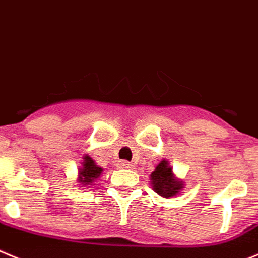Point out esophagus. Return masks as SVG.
<instances>
[{
  "instance_id": "obj_1",
  "label": "esophagus",
  "mask_w": 258,
  "mask_h": 258,
  "mask_svg": "<svg viewBox=\"0 0 258 258\" xmlns=\"http://www.w3.org/2000/svg\"><path fill=\"white\" fill-rule=\"evenodd\" d=\"M119 167L123 168V169H134L135 165L132 164V163H130V162H124V160H122V162L119 163Z\"/></svg>"
}]
</instances>
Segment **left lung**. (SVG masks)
Returning <instances> with one entry per match:
<instances>
[{
  "label": "left lung",
  "mask_w": 258,
  "mask_h": 258,
  "mask_svg": "<svg viewBox=\"0 0 258 258\" xmlns=\"http://www.w3.org/2000/svg\"><path fill=\"white\" fill-rule=\"evenodd\" d=\"M150 183L154 192L165 199L177 197L184 189V182L175 177L173 173V167L167 159H163L156 165L154 172H151Z\"/></svg>",
  "instance_id": "8db88e82"
}]
</instances>
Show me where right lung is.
<instances>
[{
	"mask_svg": "<svg viewBox=\"0 0 258 258\" xmlns=\"http://www.w3.org/2000/svg\"><path fill=\"white\" fill-rule=\"evenodd\" d=\"M103 173V168L96 165V163L94 162L93 159L85 154L83 156V160H81V167H79L78 169V183L80 187H86L89 188L90 186H93L94 182H95L98 178H100Z\"/></svg>",
	"mask_w": 258,
	"mask_h": 258,
	"instance_id": "1",
	"label": "right lung"
}]
</instances>
